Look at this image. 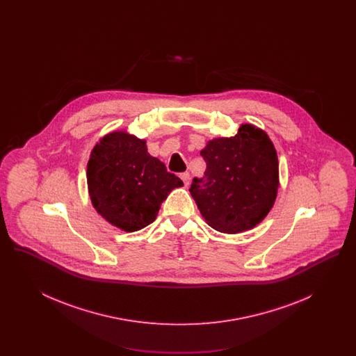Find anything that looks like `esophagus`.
I'll return each instance as SVG.
<instances>
[{
	"label": "esophagus",
	"instance_id": "obj_1",
	"mask_svg": "<svg viewBox=\"0 0 356 356\" xmlns=\"http://www.w3.org/2000/svg\"><path fill=\"white\" fill-rule=\"evenodd\" d=\"M180 179L184 181V184L186 186H189V181H191V177H189V173L188 172H183V173H180Z\"/></svg>",
	"mask_w": 356,
	"mask_h": 356
}]
</instances>
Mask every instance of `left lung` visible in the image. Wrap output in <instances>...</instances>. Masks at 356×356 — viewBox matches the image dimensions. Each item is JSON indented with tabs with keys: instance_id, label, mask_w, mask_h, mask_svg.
<instances>
[{
	"instance_id": "1",
	"label": "left lung",
	"mask_w": 356,
	"mask_h": 356,
	"mask_svg": "<svg viewBox=\"0 0 356 356\" xmlns=\"http://www.w3.org/2000/svg\"><path fill=\"white\" fill-rule=\"evenodd\" d=\"M200 154L207 170L189 192L208 225L238 234L268 215L277 195L279 163L264 131L241 124L236 135L208 141Z\"/></svg>"
}]
</instances>
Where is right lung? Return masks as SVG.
Wrapping results in <instances>:
<instances>
[{"mask_svg": "<svg viewBox=\"0 0 356 356\" xmlns=\"http://www.w3.org/2000/svg\"><path fill=\"white\" fill-rule=\"evenodd\" d=\"M86 180L96 211L125 232L149 225L170 191L183 186L164 163L148 153L145 140L125 131L108 134L95 145Z\"/></svg>", "mask_w": 356, "mask_h": 356, "instance_id": "add662e5", "label": "right lung"}]
</instances>
